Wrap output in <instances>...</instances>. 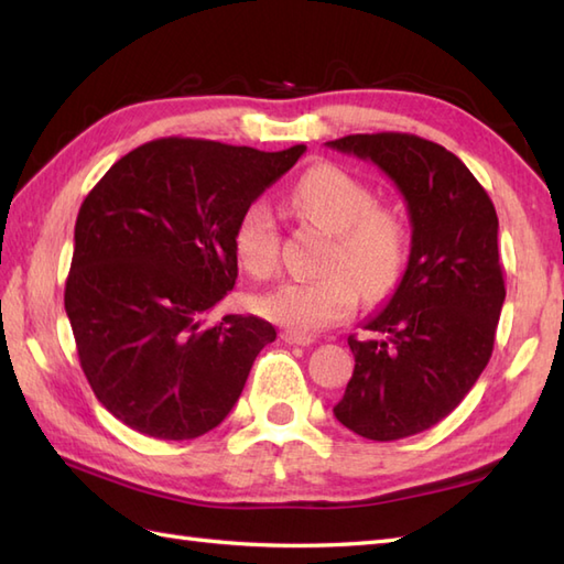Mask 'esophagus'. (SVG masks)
I'll list each match as a JSON object with an SVG mask.
<instances>
[{
  "mask_svg": "<svg viewBox=\"0 0 564 564\" xmlns=\"http://www.w3.org/2000/svg\"><path fill=\"white\" fill-rule=\"evenodd\" d=\"M281 339L289 346H310L315 341L313 337H305V334H295V332H283Z\"/></svg>",
  "mask_w": 564,
  "mask_h": 564,
  "instance_id": "obj_1",
  "label": "esophagus"
}]
</instances>
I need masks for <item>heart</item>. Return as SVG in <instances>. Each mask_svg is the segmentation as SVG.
<instances>
[{"label": "heart", "instance_id": "obj_1", "mask_svg": "<svg viewBox=\"0 0 564 564\" xmlns=\"http://www.w3.org/2000/svg\"><path fill=\"white\" fill-rule=\"evenodd\" d=\"M293 203L307 220L334 235L317 281H285L259 295L257 313L295 334H315L351 317L358 289L368 301L386 297L404 271L410 237L402 218L376 206V194L361 178L322 164L293 188ZM235 257L247 273L269 279L279 267V227L269 203L251 200L232 230Z\"/></svg>", "mask_w": 564, "mask_h": 564}]
</instances>
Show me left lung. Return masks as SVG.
Returning a JSON list of instances; mask_svg holds the SVG:
<instances>
[{"instance_id":"obj_1","label":"left lung","mask_w":564,"mask_h":564,"mask_svg":"<svg viewBox=\"0 0 564 564\" xmlns=\"http://www.w3.org/2000/svg\"><path fill=\"white\" fill-rule=\"evenodd\" d=\"M327 148L373 162L410 213V261L386 307L364 325L378 337H349L354 376L334 404L354 434L398 441L448 416L492 356L507 297L497 210L473 172L431 140L373 133Z\"/></svg>"}]
</instances>
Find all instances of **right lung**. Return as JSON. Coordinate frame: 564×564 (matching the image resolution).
<instances>
[{
  "label": "right lung",
  "mask_w": 564,
  "mask_h": 564,
  "mask_svg": "<svg viewBox=\"0 0 564 564\" xmlns=\"http://www.w3.org/2000/svg\"><path fill=\"white\" fill-rule=\"evenodd\" d=\"M213 140L162 138L128 152L84 198L65 313L97 400L140 434H208L242 394L275 329L206 315L235 289L232 230L301 160Z\"/></svg>",
  "instance_id": "1"
}]
</instances>
